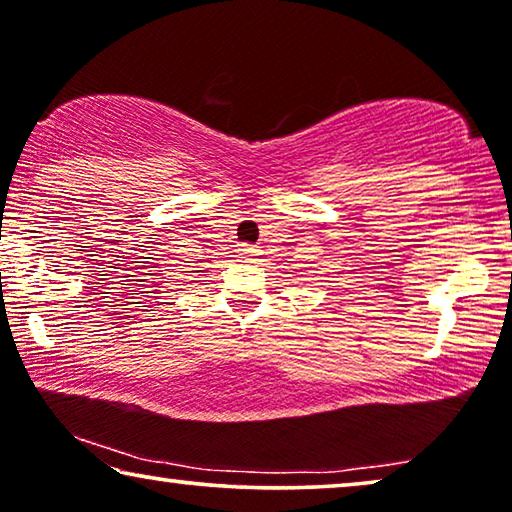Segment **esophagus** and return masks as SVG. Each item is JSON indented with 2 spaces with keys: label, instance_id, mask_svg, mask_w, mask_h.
<instances>
[{
  "label": "esophagus",
  "instance_id": "obj_1",
  "mask_svg": "<svg viewBox=\"0 0 512 512\" xmlns=\"http://www.w3.org/2000/svg\"><path fill=\"white\" fill-rule=\"evenodd\" d=\"M239 255L246 259V262H255V257L259 255V250H255L253 246H246V243H243V246H239Z\"/></svg>",
  "mask_w": 512,
  "mask_h": 512
}]
</instances>
